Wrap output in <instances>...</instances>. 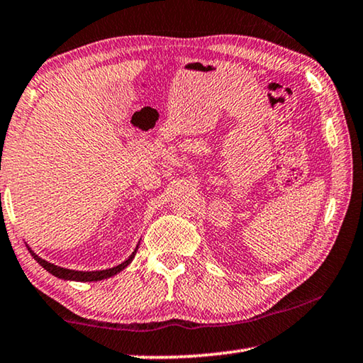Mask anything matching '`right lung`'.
<instances>
[{
  "label": "right lung",
  "mask_w": 363,
  "mask_h": 363,
  "mask_svg": "<svg viewBox=\"0 0 363 363\" xmlns=\"http://www.w3.org/2000/svg\"><path fill=\"white\" fill-rule=\"evenodd\" d=\"M137 249H139V245L135 247V250L132 252L130 257L128 260H124L118 267H113V268H108V269H100V272H77V269H67V268H62V267H57L55 263H50L47 260H43V258H40L35 252H33L30 247H28V250H30V255L35 258V262L38 264H42V267L47 269L48 273H51L56 278L60 279H66V281H80V283H91V281H101V279H106V278H111V276L118 274L119 272H123V269L128 267V264L132 262V258L135 257L137 254Z\"/></svg>",
  "instance_id": "add662e5"
}]
</instances>
